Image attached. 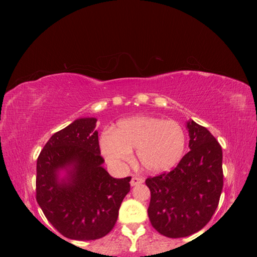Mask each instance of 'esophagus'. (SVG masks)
<instances>
[{"label":"esophagus","instance_id":"34e87169","mask_svg":"<svg viewBox=\"0 0 257 257\" xmlns=\"http://www.w3.org/2000/svg\"><path fill=\"white\" fill-rule=\"evenodd\" d=\"M144 182V179L143 178H139V177H133L132 178L131 180V185L132 186H135V185H138V184H142Z\"/></svg>","mask_w":257,"mask_h":257}]
</instances>
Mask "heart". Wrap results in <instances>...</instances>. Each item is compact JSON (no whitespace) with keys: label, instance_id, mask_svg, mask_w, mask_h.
<instances>
[{"label":"heart","instance_id":"heart-1","mask_svg":"<svg viewBox=\"0 0 257 257\" xmlns=\"http://www.w3.org/2000/svg\"><path fill=\"white\" fill-rule=\"evenodd\" d=\"M104 158L113 166H122L137 150L141 165L150 173H162L181 160L185 148L182 127L172 120L155 116H132L120 120L114 130H105L99 137Z\"/></svg>","mask_w":257,"mask_h":257}]
</instances>
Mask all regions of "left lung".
Wrapping results in <instances>:
<instances>
[{"label":"left lung","instance_id":"left-lung-1","mask_svg":"<svg viewBox=\"0 0 257 257\" xmlns=\"http://www.w3.org/2000/svg\"><path fill=\"white\" fill-rule=\"evenodd\" d=\"M190 151L172 172L148 178V208L161 235L181 238L195 234L211 219L223 189L222 148L210 132L190 120Z\"/></svg>","mask_w":257,"mask_h":257}]
</instances>
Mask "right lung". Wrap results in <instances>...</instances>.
I'll return each instance as SVG.
<instances>
[{
  "label": "right lung",
  "mask_w": 257,
  "mask_h": 257,
  "mask_svg": "<svg viewBox=\"0 0 257 257\" xmlns=\"http://www.w3.org/2000/svg\"><path fill=\"white\" fill-rule=\"evenodd\" d=\"M96 121L75 120L50 137L37 159V203L52 226L73 240L106 236L131 188V177L112 178L103 167Z\"/></svg>",
  "instance_id": "right-lung-1"
}]
</instances>
